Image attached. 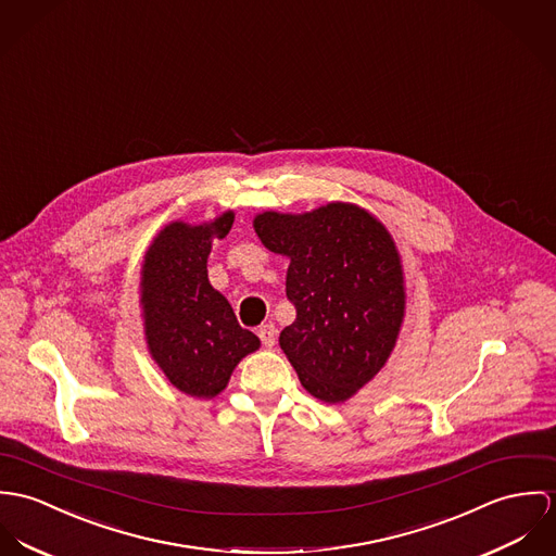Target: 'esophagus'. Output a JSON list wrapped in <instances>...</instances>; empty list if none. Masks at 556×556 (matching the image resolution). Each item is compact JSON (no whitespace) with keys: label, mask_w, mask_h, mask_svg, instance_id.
I'll use <instances>...</instances> for the list:
<instances>
[{"label":"esophagus","mask_w":556,"mask_h":556,"mask_svg":"<svg viewBox=\"0 0 556 556\" xmlns=\"http://www.w3.org/2000/svg\"><path fill=\"white\" fill-rule=\"evenodd\" d=\"M257 337L262 339V345H264V348L273 350L275 343H277V328H275V324H264V326H260Z\"/></svg>","instance_id":"esophagus-1"}]
</instances>
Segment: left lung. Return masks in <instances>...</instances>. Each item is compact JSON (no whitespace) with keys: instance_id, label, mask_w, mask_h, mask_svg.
<instances>
[{"instance_id":"8db88e82","label":"left lung","mask_w":556,"mask_h":556,"mask_svg":"<svg viewBox=\"0 0 556 556\" xmlns=\"http://www.w3.org/2000/svg\"><path fill=\"white\" fill-rule=\"evenodd\" d=\"M253 230L290 260L286 294L296 319L279 334L283 354L311 396L345 403L388 363L405 319V273L392 235L352 202L264 211Z\"/></svg>"}]
</instances>
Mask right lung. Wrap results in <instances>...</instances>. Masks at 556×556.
<instances>
[{
	"instance_id": "obj_1",
	"label": "right lung",
	"mask_w": 556,
	"mask_h": 556,
	"mask_svg": "<svg viewBox=\"0 0 556 556\" xmlns=\"http://www.w3.org/2000/svg\"><path fill=\"white\" fill-rule=\"evenodd\" d=\"M235 224V211L211 222L166 224L140 266L144 341L166 379L193 399H215L237 365L260 350L228 299L208 281V253Z\"/></svg>"
}]
</instances>
